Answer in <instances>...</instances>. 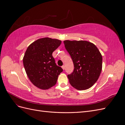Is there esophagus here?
<instances>
[{
    "label": "esophagus",
    "instance_id": "esophagus-1",
    "mask_svg": "<svg viewBox=\"0 0 125 125\" xmlns=\"http://www.w3.org/2000/svg\"><path fill=\"white\" fill-rule=\"evenodd\" d=\"M62 69H63V70H64V69H65V66H64L63 65L62 66Z\"/></svg>",
    "mask_w": 125,
    "mask_h": 125
}]
</instances>
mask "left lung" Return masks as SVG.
<instances>
[{"mask_svg": "<svg viewBox=\"0 0 125 125\" xmlns=\"http://www.w3.org/2000/svg\"><path fill=\"white\" fill-rule=\"evenodd\" d=\"M74 65L73 73L68 75L70 84L78 90L93 86L102 69V56L97 47L86 41H63Z\"/></svg>", "mask_w": 125, "mask_h": 125, "instance_id": "1", "label": "left lung"}]
</instances>
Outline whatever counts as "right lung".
<instances>
[{
	"mask_svg": "<svg viewBox=\"0 0 125 125\" xmlns=\"http://www.w3.org/2000/svg\"><path fill=\"white\" fill-rule=\"evenodd\" d=\"M62 43L57 39L44 37L28 46L23 58L26 73L37 88L47 90L54 86L58 75L63 71L56 65L52 53Z\"/></svg>",
	"mask_w": 125,
	"mask_h": 125,
	"instance_id": "1",
	"label": "right lung"
}]
</instances>
